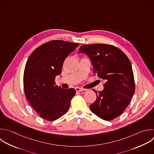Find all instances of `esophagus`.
<instances>
[{"label":"esophagus","mask_w":154,"mask_h":154,"mask_svg":"<svg viewBox=\"0 0 154 154\" xmlns=\"http://www.w3.org/2000/svg\"><path fill=\"white\" fill-rule=\"evenodd\" d=\"M75 90H76V91H82L84 90L83 88H79V87H76V88H75Z\"/></svg>","instance_id":"34e87169"}]
</instances>
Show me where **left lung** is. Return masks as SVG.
<instances>
[{"mask_svg": "<svg viewBox=\"0 0 154 154\" xmlns=\"http://www.w3.org/2000/svg\"><path fill=\"white\" fill-rule=\"evenodd\" d=\"M79 53L87 54L93 67V72L105 80L102 91H96V100L90 105L92 112L105 120L119 116L131 102L135 82L131 62L118 48L106 44L85 45Z\"/></svg>", "mask_w": 154, "mask_h": 154, "instance_id": "left-lung-1", "label": "left lung"}]
</instances>
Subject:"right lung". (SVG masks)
Instances as JSON below:
<instances>
[{"label": "right lung", "instance_id": "right-lung-1", "mask_svg": "<svg viewBox=\"0 0 154 154\" xmlns=\"http://www.w3.org/2000/svg\"><path fill=\"white\" fill-rule=\"evenodd\" d=\"M79 43L62 40L45 43L30 55L26 62L23 87L28 101L43 119L55 120L69 110L74 88L56 85L55 76L61 73L65 58Z\"/></svg>", "mask_w": 154, "mask_h": 154}]
</instances>
